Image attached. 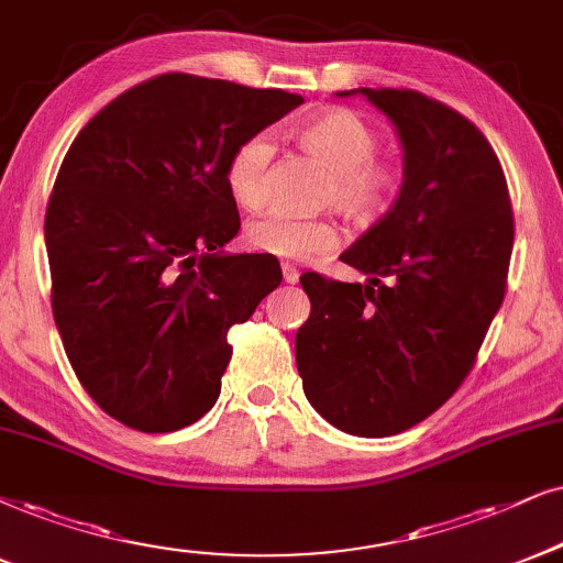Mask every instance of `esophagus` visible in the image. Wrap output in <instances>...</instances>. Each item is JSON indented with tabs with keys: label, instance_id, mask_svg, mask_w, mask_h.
Masks as SVG:
<instances>
[{
	"label": "esophagus",
	"instance_id": "1",
	"mask_svg": "<svg viewBox=\"0 0 563 563\" xmlns=\"http://www.w3.org/2000/svg\"><path fill=\"white\" fill-rule=\"evenodd\" d=\"M298 267H294V265H283V280L286 283H298Z\"/></svg>",
	"mask_w": 563,
	"mask_h": 563
}]
</instances>
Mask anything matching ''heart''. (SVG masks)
Segmentation results:
<instances>
[{
	"label": "heart",
	"mask_w": 563,
	"mask_h": 563,
	"mask_svg": "<svg viewBox=\"0 0 563 563\" xmlns=\"http://www.w3.org/2000/svg\"><path fill=\"white\" fill-rule=\"evenodd\" d=\"M298 147L330 170L319 202L334 208L355 225H368L393 208L402 174L393 161L379 158L382 134L351 109H330L306 119L296 130ZM275 155L269 132H254L236 142L225 161V187L236 205L257 210L267 197V170ZM246 244L280 260H311L340 244L330 218H301L269 210L249 220Z\"/></svg>",
	"instance_id": "b5f03b06"
}]
</instances>
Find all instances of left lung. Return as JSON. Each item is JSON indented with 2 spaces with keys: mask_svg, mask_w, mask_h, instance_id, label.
<instances>
[{
  "mask_svg": "<svg viewBox=\"0 0 563 563\" xmlns=\"http://www.w3.org/2000/svg\"><path fill=\"white\" fill-rule=\"evenodd\" d=\"M353 92L393 119L405 179L393 210L340 257L366 283L301 275L311 314L296 364L324 421L376 439L421 423L471 374L507 294L515 212L471 119L418 90Z\"/></svg>",
  "mask_w": 563,
  "mask_h": 563,
  "instance_id": "obj_1",
  "label": "left lung"
}]
</instances>
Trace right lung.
I'll return each mask as SVG.
<instances>
[{
    "label": "right lung",
    "mask_w": 563,
    "mask_h": 563,
    "mask_svg": "<svg viewBox=\"0 0 563 563\" xmlns=\"http://www.w3.org/2000/svg\"><path fill=\"white\" fill-rule=\"evenodd\" d=\"M303 98L187 73L134 85L82 126L46 208L56 330L77 379L134 431L184 429L216 405L246 322L280 286L269 254H223L236 142Z\"/></svg>",
    "instance_id": "obj_1"
}]
</instances>
